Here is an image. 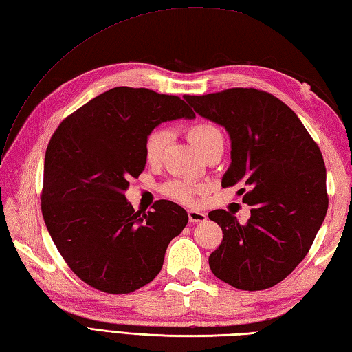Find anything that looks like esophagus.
Instances as JSON below:
<instances>
[{"instance_id":"obj_1","label":"esophagus","mask_w":352,"mask_h":352,"mask_svg":"<svg viewBox=\"0 0 352 352\" xmlns=\"http://www.w3.org/2000/svg\"><path fill=\"white\" fill-rule=\"evenodd\" d=\"M189 221L190 222H204L207 219V214L203 212H197V210H189L188 212Z\"/></svg>"}]
</instances>
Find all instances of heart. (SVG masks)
Segmentation results:
<instances>
[{
    "instance_id": "obj_1",
    "label": "heart",
    "mask_w": 352,
    "mask_h": 352,
    "mask_svg": "<svg viewBox=\"0 0 352 352\" xmlns=\"http://www.w3.org/2000/svg\"><path fill=\"white\" fill-rule=\"evenodd\" d=\"M186 138L198 151L206 155L210 149L223 145V134L218 125L212 121H195L184 129ZM168 142V133L163 126H155L149 131L144 140V157L148 164H157L162 159ZM164 197L182 204H193L197 195L206 192V184L199 182L180 178V180H170L160 188Z\"/></svg>"
}]
</instances>
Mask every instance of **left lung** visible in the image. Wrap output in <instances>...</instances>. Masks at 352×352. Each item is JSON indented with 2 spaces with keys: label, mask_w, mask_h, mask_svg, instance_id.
Returning <instances> with one entry per match:
<instances>
[{
  "label": "left lung",
  "mask_w": 352,
  "mask_h": 352,
  "mask_svg": "<svg viewBox=\"0 0 352 352\" xmlns=\"http://www.w3.org/2000/svg\"><path fill=\"white\" fill-rule=\"evenodd\" d=\"M184 100L226 126L231 164L222 188L242 186L243 203L252 206L246 223L222 208L208 213L223 234L208 257L212 272L241 290L272 287L307 256L325 219L322 153L295 111L272 94L233 87Z\"/></svg>",
  "instance_id": "left-lung-1"
}]
</instances>
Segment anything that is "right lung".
Wrapping results in <instances>:
<instances>
[{"label":"right lung","mask_w":352,"mask_h":352,"mask_svg":"<svg viewBox=\"0 0 352 352\" xmlns=\"http://www.w3.org/2000/svg\"><path fill=\"white\" fill-rule=\"evenodd\" d=\"M180 118H195L180 96L121 86L66 116L51 136L42 216L60 256L91 287L113 295L144 287L188 223L172 201H155L145 213L125 199L129 180L145 168L146 134Z\"/></svg>","instance_id":"right-lung-1"}]
</instances>
